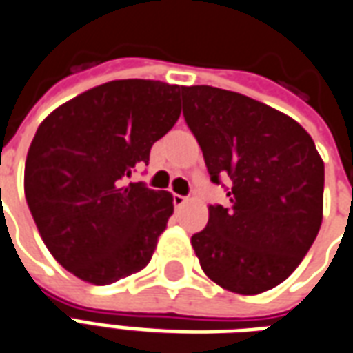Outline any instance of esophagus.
Returning a JSON list of instances; mask_svg holds the SVG:
<instances>
[{"instance_id": "esophagus-1", "label": "esophagus", "mask_w": 353, "mask_h": 353, "mask_svg": "<svg viewBox=\"0 0 353 353\" xmlns=\"http://www.w3.org/2000/svg\"><path fill=\"white\" fill-rule=\"evenodd\" d=\"M173 203H174V208L184 207V205H186V203H188V197H186V195L174 194V195H173Z\"/></svg>"}]
</instances>
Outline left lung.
Listing matches in <instances>:
<instances>
[{
  "mask_svg": "<svg viewBox=\"0 0 353 353\" xmlns=\"http://www.w3.org/2000/svg\"><path fill=\"white\" fill-rule=\"evenodd\" d=\"M182 112L230 205L208 207L192 236L208 279L241 295L267 292L310 250L323 216V161L293 118L212 86L182 88Z\"/></svg>",
  "mask_w": 353,
  "mask_h": 353,
  "instance_id": "8db88e82",
  "label": "left lung"
}]
</instances>
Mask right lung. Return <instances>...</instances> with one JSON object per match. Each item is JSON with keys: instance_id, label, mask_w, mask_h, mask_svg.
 Returning a JSON list of instances; mask_svg holds the SVG:
<instances>
[{"instance_id": "1", "label": "right lung", "mask_w": 353, "mask_h": 353, "mask_svg": "<svg viewBox=\"0 0 353 353\" xmlns=\"http://www.w3.org/2000/svg\"><path fill=\"white\" fill-rule=\"evenodd\" d=\"M182 86L105 82L50 112L33 137L24 194L43 243L77 279L107 285L145 269L173 195L130 182L180 117Z\"/></svg>"}]
</instances>
